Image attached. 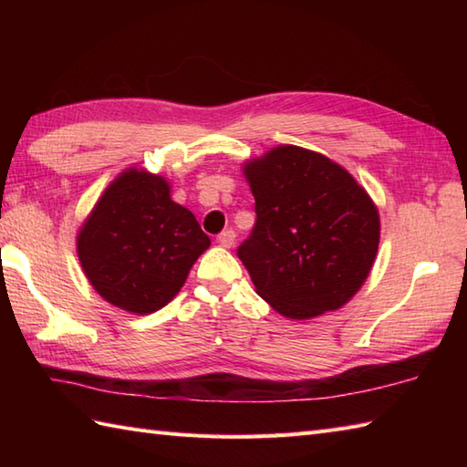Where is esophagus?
<instances>
[{
	"instance_id": "34e87169",
	"label": "esophagus",
	"mask_w": 467,
	"mask_h": 467,
	"mask_svg": "<svg viewBox=\"0 0 467 467\" xmlns=\"http://www.w3.org/2000/svg\"><path fill=\"white\" fill-rule=\"evenodd\" d=\"M216 243L224 246V249H231V246L234 244V233L233 231H223L221 234L216 236Z\"/></svg>"
}]
</instances>
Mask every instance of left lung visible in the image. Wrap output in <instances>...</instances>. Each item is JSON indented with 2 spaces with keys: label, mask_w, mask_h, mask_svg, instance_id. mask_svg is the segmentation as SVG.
Listing matches in <instances>:
<instances>
[{
  "label": "left lung",
  "mask_w": 467,
  "mask_h": 467,
  "mask_svg": "<svg viewBox=\"0 0 467 467\" xmlns=\"http://www.w3.org/2000/svg\"><path fill=\"white\" fill-rule=\"evenodd\" d=\"M256 223L239 246L254 291L286 319L341 309L379 246V211L341 164L281 144L243 164Z\"/></svg>",
  "instance_id": "left-lung-1"
}]
</instances>
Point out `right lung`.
I'll return each mask as SVG.
<instances>
[{"mask_svg":"<svg viewBox=\"0 0 467 467\" xmlns=\"http://www.w3.org/2000/svg\"><path fill=\"white\" fill-rule=\"evenodd\" d=\"M208 246L194 214L171 198V182L138 166L106 186L76 236L94 291L134 315L171 303Z\"/></svg>","mask_w":467,"mask_h":467,"instance_id":"1","label":"right lung"}]
</instances>
